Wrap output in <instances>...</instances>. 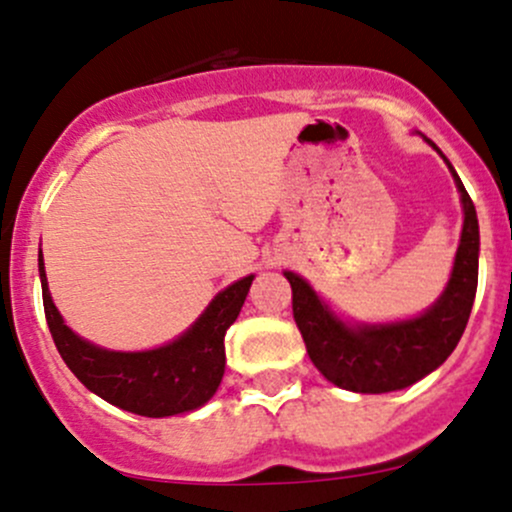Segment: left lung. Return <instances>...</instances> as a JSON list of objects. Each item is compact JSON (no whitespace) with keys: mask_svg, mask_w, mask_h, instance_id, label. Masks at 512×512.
<instances>
[{"mask_svg":"<svg viewBox=\"0 0 512 512\" xmlns=\"http://www.w3.org/2000/svg\"><path fill=\"white\" fill-rule=\"evenodd\" d=\"M447 166L462 193L464 227L450 283L426 314L389 326L350 329L333 317L300 275L285 273L292 287V317L309 358L336 387L360 394L409 387L445 363L467 329L479 283V220L457 171L450 162Z\"/></svg>","mask_w":512,"mask_h":512,"instance_id":"left-lung-1","label":"left lung"}]
</instances>
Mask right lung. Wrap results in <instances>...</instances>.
Returning <instances> with one entry per match:
<instances>
[{"mask_svg":"<svg viewBox=\"0 0 512 512\" xmlns=\"http://www.w3.org/2000/svg\"><path fill=\"white\" fill-rule=\"evenodd\" d=\"M48 329L62 360L89 392L137 416L162 418L203 406L225 375V333L239 317L254 275L222 290L203 317L169 346L145 353H116L82 341L53 304L38 254Z\"/></svg>","mask_w":512,"mask_h":512,"instance_id":"add662e5","label":"right lung"}]
</instances>
